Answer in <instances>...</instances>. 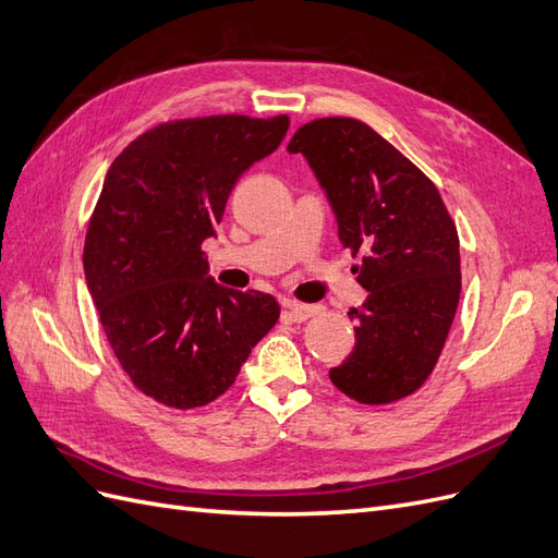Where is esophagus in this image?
<instances>
[{
    "label": "esophagus",
    "instance_id": "obj_1",
    "mask_svg": "<svg viewBox=\"0 0 558 558\" xmlns=\"http://www.w3.org/2000/svg\"><path fill=\"white\" fill-rule=\"evenodd\" d=\"M318 312H320L318 305H300V302H289V305L283 307V316L293 320V324H302V320L316 316Z\"/></svg>",
    "mask_w": 558,
    "mask_h": 558
}]
</instances>
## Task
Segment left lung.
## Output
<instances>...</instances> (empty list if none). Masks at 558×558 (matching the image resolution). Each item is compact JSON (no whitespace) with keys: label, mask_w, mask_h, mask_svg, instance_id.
<instances>
[{"label":"left lung","mask_w":558,"mask_h":558,"mask_svg":"<svg viewBox=\"0 0 558 558\" xmlns=\"http://www.w3.org/2000/svg\"><path fill=\"white\" fill-rule=\"evenodd\" d=\"M337 216V234L367 291L356 347L330 381L361 404H388L428 379L459 307V232L435 183L356 118H316L289 144Z\"/></svg>","instance_id":"1"}]
</instances>
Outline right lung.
<instances>
[{
	"instance_id": "1",
	"label": "right lung",
	"mask_w": 558,
	"mask_h": 558,
	"mask_svg": "<svg viewBox=\"0 0 558 558\" xmlns=\"http://www.w3.org/2000/svg\"><path fill=\"white\" fill-rule=\"evenodd\" d=\"M289 116H205L160 123L123 148L90 216L83 269L99 320L132 384L167 408L223 396L279 305L207 275L202 242L253 162L281 144Z\"/></svg>"
}]
</instances>
